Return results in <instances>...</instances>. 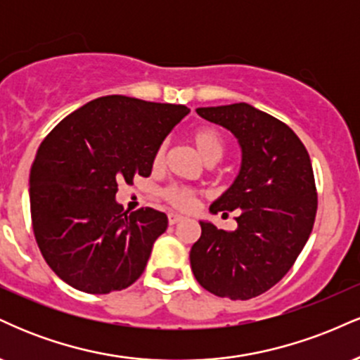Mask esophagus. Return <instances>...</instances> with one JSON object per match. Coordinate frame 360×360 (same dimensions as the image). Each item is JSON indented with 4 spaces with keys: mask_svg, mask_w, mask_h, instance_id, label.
Masks as SVG:
<instances>
[{
    "mask_svg": "<svg viewBox=\"0 0 360 360\" xmlns=\"http://www.w3.org/2000/svg\"><path fill=\"white\" fill-rule=\"evenodd\" d=\"M169 225H176V223H179V221H183V217H181V214H177V213H169Z\"/></svg>",
    "mask_w": 360,
    "mask_h": 360,
    "instance_id": "34e87169",
    "label": "esophagus"
}]
</instances>
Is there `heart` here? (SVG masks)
<instances>
[{
    "label": "heart",
    "instance_id": "obj_1",
    "mask_svg": "<svg viewBox=\"0 0 360 360\" xmlns=\"http://www.w3.org/2000/svg\"><path fill=\"white\" fill-rule=\"evenodd\" d=\"M191 142L206 164H214L217 160H220L223 152H225V142H223L221 134L212 127L194 130L191 135ZM166 150V143H162V146L157 148L154 154V167L162 166ZM164 200L177 210H191L194 203H196V194H194L193 189L183 188V186H169L166 191H164Z\"/></svg>",
    "mask_w": 360,
    "mask_h": 360
}]
</instances>
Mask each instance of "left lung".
Instances as JSON below:
<instances>
[{
	"label": "left lung",
	"instance_id": "1",
	"mask_svg": "<svg viewBox=\"0 0 360 360\" xmlns=\"http://www.w3.org/2000/svg\"><path fill=\"white\" fill-rule=\"evenodd\" d=\"M196 111L237 137L242 164L210 206L223 217L237 210L238 226L226 232L200 221L201 237L189 252L193 274L220 298H255L286 276L311 233L318 205L311 160L286 123L247 103Z\"/></svg>",
	"mask_w": 360,
	"mask_h": 360
}]
</instances>
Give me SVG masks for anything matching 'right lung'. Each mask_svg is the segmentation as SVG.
Instances as JSON below:
<instances>
[{"instance_id":"1","label":"right lung","mask_w":360,"mask_h":360,"mask_svg":"<svg viewBox=\"0 0 360 360\" xmlns=\"http://www.w3.org/2000/svg\"><path fill=\"white\" fill-rule=\"evenodd\" d=\"M189 110L103 96L57 125L30 171V213L45 262L69 286L108 295L134 284L167 229L154 208L123 212L118 183L150 176L154 154Z\"/></svg>"}]
</instances>
